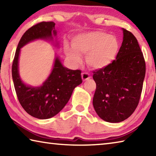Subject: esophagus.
<instances>
[{"label":"esophagus","mask_w":156,"mask_h":156,"mask_svg":"<svg viewBox=\"0 0 156 156\" xmlns=\"http://www.w3.org/2000/svg\"><path fill=\"white\" fill-rule=\"evenodd\" d=\"M81 76H82V79H83V81H85L87 80H89V79L91 78V76H89V73H87V72L82 73Z\"/></svg>","instance_id":"esophagus-1"}]
</instances>
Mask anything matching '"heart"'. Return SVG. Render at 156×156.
Wrapping results in <instances>:
<instances>
[{
    "label": "heart",
    "mask_w": 156,
    "mask_h": 156,
    "mask_svg": "<svg viewBox=\"0 0 156 156\" xmlns=\"http://www.w3.org/2000/svg\"><path fill=\"white\" fill-rule=\"evenodd\" d=\"M72 47H65V53L71 62L78 64L81 55H86L89 67L101 69L109 65L117 56L119 42L116 37L102 31L80 34L72 39Z\"/></svg>",
    "instance_id": "b5f03b06"
}]
</instances>
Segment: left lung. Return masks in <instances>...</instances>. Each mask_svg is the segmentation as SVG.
Here are the masks:
<instances>
[{
	"mask_svg": "<svg viewBox=\"0 0 156 156\" xmlns=\"http://www.w3.org/2000/svg\"><path fill=\"white\" fill-rule=\"evenodd\" d=\"M116 58L107 67L94 71L96 89L94 109L100 118L120 122L131 116L140 98L146 65L138 41L125 29Z\"/></svg>",
	"mask_w": 156,
	"mask_h": 156,
	"instance_id": "obj_1",
	"label": "left lung"
}]
</instances>
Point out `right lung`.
<instances>
[{
	"mask_svg": "<svg viewBox=\"0 0 156 156\" xmlns=\"http://www.w3.org/2000/svg\"><path fill=\"white\" fill-rule=\"evenodd\" d=\"M55 23L41 22L25 31L18 43L12 63V73L18 101L27 113L38 119H47L56 115L67 103L76 87L82 83L81 71L63 67L59 59L55 60L49 78L39 87L25 84L18 73L20 50L29 42L35 39L52 38L56 35Z\"/></svg>",
	"mask_w": 156,
	"mask_h": 156,
	"instance_id": "1",
	"label": "right lung"
}]
</instances>
